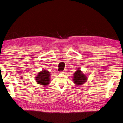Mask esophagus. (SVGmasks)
<instances>
[{"label": "esophagus", "instance_id": "1", "mask_svg": "<svg viewBox=\"0 0 123 123\" xmlns=\"http://www.w3.org/2000/svg\"><path fill=\"white\" fill-rule=\"evenodd\" d=\"M67 69H64V70H63V72H62V73H64V74H65L66 73H67Z\"/></svg>", "mask_w": 123, "mask_h": 123}]
</instances>
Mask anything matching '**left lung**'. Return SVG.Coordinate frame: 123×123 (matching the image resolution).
<instances>
[{
    "instance_id": "8db88e82",
    "label": "left lung",
    "mask_w": 123,
    "mask_h": 123,
    "mask_svg": "<svg viewBox=\"0 0 123 123\" xmlns=\"http://www.w3.org/2000/svg\"><path fill=\"white\" fill-rule=\"evenodd\" d=\"M73 75V82L77 86H81L85 83L88 80L87 76L81 70L80 68H78Z\"/></svg>"
}]
</instances>
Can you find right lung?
Returning a JSON list of instances; mask_svg holds the SVG:
<instances>
[{
	"label": "right lung",
	"mask_w": 123,
	"mask_h": 123,
	"mask_svg": "<svg viewBox=\"0 0 123 123\" xmlns=\"http://www.w3.org/2000/svg\"><path fill=\"white\" fill-rule=\"evenodd\" d=\"M50 73L49 71L42 69L41 71L37 73L35 77V80L37 84L42 86H46L49 84L50 82Z\"/></svg>",
	"instance_id": "right-lung-1"
}]
</instances>
